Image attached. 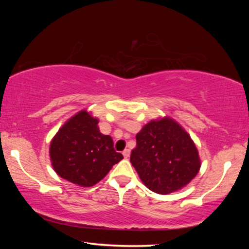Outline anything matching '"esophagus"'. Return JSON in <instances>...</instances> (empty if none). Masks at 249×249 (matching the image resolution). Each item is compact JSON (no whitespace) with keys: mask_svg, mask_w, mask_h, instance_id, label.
I'll list each match as a JSON object with an SVG mask.
<instances>
[{"mask_svg":"<svg viewBox=\"0 0 249 249\" xmlns=\"http://www.w3.org/2000/svg\"><path fill=\"white\" fill-rule=\"evenodd\" d=\"M129 154H130V150L129 149H125L123 151V155L125 158H128L129 157Z\"/></svg>","mask_w":249,"mask_h":249,"instance_id":"esophagus-1","label":"esophagus"}]
</instances>
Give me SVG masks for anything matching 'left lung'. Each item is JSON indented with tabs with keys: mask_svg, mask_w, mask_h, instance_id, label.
<instances>
[{
	"mask_svg": "<svg viewBox=\"0 0 249 249\" xmlns=\"http://www.w3.org/2000/svg\"><path fill=\"white\" fill-rule=\"evenodd\" d=\"M130 162L152 192L168 195L192 181L201 162L198 150L181 125L169 118L151 121L136 136Z\"/></svg>",
	"mask_w": 249,
	"mask_h": 249,
	"instance_id": "8db88e82",
	"label": "left lung"
}]
</instances>
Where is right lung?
<instances>
[{
    "label": "right lung",
    "mask_w": 249,
    "mask_h": 249,
    "mask_svg": "<svg viewBox=\"0 0 249 249\" xmlns=\"http://www.w3.org/2000/svg\"><path fill=\"white\" fill-rule=\"evenodd\" d=\"M97 124V119L82 110L62 126L50 144L54 171L82 187L98 183L123 160V155L115 152L112 138L100 133Z\"/></svg>",
    "instance_id": "right-lung-1"
}]
</instances>
